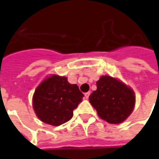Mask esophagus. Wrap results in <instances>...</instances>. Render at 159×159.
I'll use <instances>...</instances> for the list:
<instances>
[{
  "label": "esophagus",
  "instance_id": "esophagus-1",
  "mask_svg": "<svg viewBox=\"0 0 159 159\" xmlns=\"http://www.w3.org/2000/svg\"><path fill=\"white\" fill-rule=\"evenodd\" d=\"M89 95H90V92H87V93H85V98H86V99H89Z\"/></svg>",
  "mask_w": 159,
  "mask_h": 159
}]
</instances>
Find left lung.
Wrapping results in <instances>:
<instances>
[{"label": "left lung", "instance_id": "8db88e82", "mask_svg": "<svg viewBox=\"0 0 159 159\" xmlns=\"http://www.w3.org/2000/svg\"><path fill=\"white\" fill-rule=\"evenodd\" d=\"M96 85L97 89L90 94L89 102L99 117L113 124L123 122L134 107L135 96L132 89L109 76H101Z\"/></svg>", "mask_w": 159, "mask_h": 159}]
</instances>
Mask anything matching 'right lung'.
<instances>
[{
    "instance_id": "add662e5",
    "label": "right lung",
    "mask_w": 159,
    "mask_h": 159,
    "mask_svg": "<svg viewBox=\"0 0 159 159\" xmlns=\"http://www.w3.org/2000/svg\"><path fill=\"white\" fill-rule=\"evenodd\" d=\"M83 96L76 84L68 83L65 76L52 75L36 88L33 108L43 123L59 126L73 117V111Z\"/></svg>"
}]
</instances>
